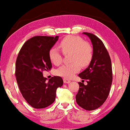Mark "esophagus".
I'll return each instance as SVG.
<instances>
[{
  "label": "esophagus",
  "instance_id": "1",
  "mask_svg": "<svg viewBox=\"0 0 130 130\" xmlns=\"http://www.w3.org/2000/svg\"><path fill=\"white\" fill-rule=\"evenodd\" d=\"M63 82H64V83H71V81H70V80L67 79H65V78L63 79Z\"/></svg>",
  "mask_w": 130,
  "mask_h": 130
}]
</instances>
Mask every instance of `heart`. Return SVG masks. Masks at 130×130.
<instances>
[{"mask_svg": "<svg viewBox=\"0 0 130 130\" xmlns=\"http://www.w3.org/2000/svg\"><path fill=\"white\" fill-rule=\"evenodd\" d=\"M59 47L64 54L71 53V60L74 61L71 64H65L57 69L55 73L57 76L65 78H71L79 72L81 65H86L90 61L92 57V49L87 42H83L80 37L73 35L65 36L59 42ZM51 61L58 65L62 61V55L58 48L53 47L48 52Z\"/></svg>", "mask_w": 130, "mask_h": 130, "instance_id": "b5f03b06", "label": "heart"}]
</instances>
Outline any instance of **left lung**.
Returning a JSON list of instances; mask_svg holds the SVG:
<instances>
[{"mask_svg":"<svg viewBox=\"0 0 130 130\" xmlns=\"http://www.w3.org/2000/svg\"><path fill=\"white\" fill-rule=\"evenodd\" d=\"M90 38L93 45V55L89 66L78 75L83 79L76 95V103L86 110H94L105 102L112 83V69L110 55L98 36L83 32ZM87 80V85L83 82Z\"/></svg>","mask_w":130,"mask_h":130,"instance_id":"left-lung-1","label":"left lung"}]
</instances>
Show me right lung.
<instances>
[{
  "instance_id": "1",
  "label": "right lung",
  "mask_w": 130,
  "mask_h": 130,
  "mask_svg": "<svg viewBox=\"0 0 130 130\" xmlns=\"http://www.w3.org/2000/svg\"><path fill=\"white\" fill-rule=\"evenodd\" d=\"M58 36H36L24 43L18 54L15 77L22 95L35 108H44L54 103L56 90L63 84L62 78L54 76L47 82L43 72L51 70L48 52Z\"/></svg>"
}]
</instances>
